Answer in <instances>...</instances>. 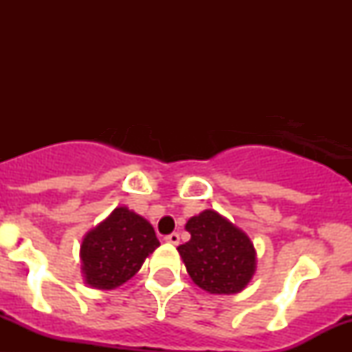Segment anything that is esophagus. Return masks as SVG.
<instances>
[{
  "instance_id": "esophagus-1",
  "label": "esophagus",
  "mask_w": 352,
  "mask_h": 352,
  "mask_svg": "<svg viewBox=\"0 0 352 352\" xmlns=\"http://www.w3.org/2000/svg\"><path fill=\"white\" fill-rule=\"evenodd\" d=\"M165 241H167V243H170V245H179V241H180L179 233H170L168 236H165Z\"/></svg>"
}]
</instances>
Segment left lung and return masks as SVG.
<instances>
[{
	"label": "left lung",
	"instance_id": "1",
	"mask_svg": "<svg viewBox=\"0 0 352 352\" xmlns=\"http://www.w3.org/2000/svg\"><path fill=\"white\" fill-rule=\"evenodd\" d=\"M185 230L190 240L177 250L192 281L210 294L243 292L256 272V250L243 230L215 210L192 217Z\"/></svg>",
	"mask_w": 352,
	"mask_h": 352
}]
</instances>
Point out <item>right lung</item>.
Returning <instances> with one entry per match:
<instances>
[{
  "mask_svg": "<svg viewBox=\"0 0 352 352\" xmlns=\"http://www.w3.org/2000/svg\"><path fill=\"white\" fill-rule=\"evenodd\" d=\"M157 246L160 241L144 217L117 207L82 238L79 254L84 283L96 289L119 288L139 272Z\"/></svg>",
  "mask_w": 352,
  "mask_h": 352,
  "instance_id": "obj_1",
  "label": "right lung"
}]
</instances>
